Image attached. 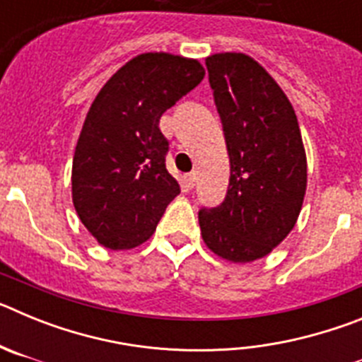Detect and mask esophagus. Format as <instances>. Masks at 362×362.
<instances>
[{"mask_svg": "<svg viewBox=\"0 0 362 362\" xmlns=\"http://www.w3.org/2000/svg\"><path fill=\"white\" fill-rule=\"evenodd\" d=\"M196 181H197V174H196V172H190V174L185 175V185H187L188 188H194Z\"/></svg>", "mask_w": 362, "mask_h": 362, "instance_id": "esophagus-1", "label": "esophagus"}]
</instances>
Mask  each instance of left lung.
Instances as JSON below:
<instances>
[{
  "instance_id": "obj_1",
  "label": "left lung",
  "mask_w": 362,
  "mask_h": 362,
  "mask_svg": "<svg viewBox=\"0 0 362 362\" xmlns=\"http://www.w3.org/2000/svg\"><path fill=\"white\" fill-rule=\"evenodd\" d=\"M230 158L223 203L199 210L203 241L219 257L250 263L290 233L306 192V156L288 98L250 56L206 57Z\"/></svg>"
}]
</instances>
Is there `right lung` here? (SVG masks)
Here are the masks:
<instances>
[{
	"mask_svg": "<svg viewBox=\"0 0 362 362\" xmlns=\"http://www.w3.org/2000/svg\"><path fill=\"white\" fill-rule=\"evenodd\" d=\"M196 59L148 52L121 66L95 95L72 163V201L83 225L110 250L150 238L181 188L166 170L163 112L196 88Z\"/></svg>",
	"mask_w": 362,
	"mask_h": 362,
	"instance_id": "right-lung-1",
	"label": "right lung"
}]
</instances>
